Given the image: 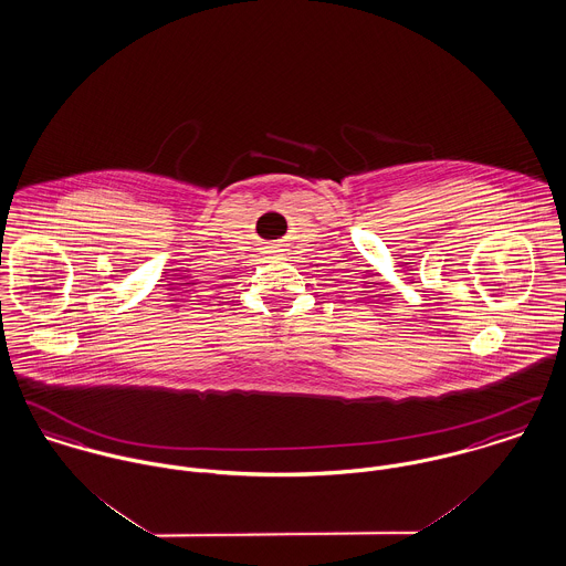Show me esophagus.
<instances>
[{
  "mask_svg": "<svg viewBox=\"0 0 566 566\" xmlns=\"http://www.w3.org/2000/svg\"><path fill=\"white\" fill-rule=\"evenodd\" d=\"M270 253H281V251H279V247H272V249H270Z\"/></svg>",
  "mask_w": 566,
  "mask_h": 566,
  "instance_id": "obj_1",
  "label": "esophagus"
}]
</instances>
